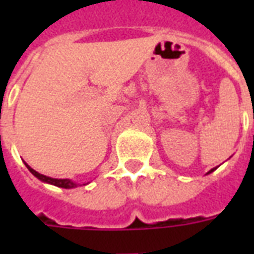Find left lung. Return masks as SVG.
Wrapping results in <instances>:
<instances>
[{
	"label": "left lung",
	"instance_id": "1",
	"mask_svg": "<svg viewBox=\"0 0 254 254\" xmlns=\"http://www.w3.org/2000/svg\"><path fill=\"white\" fill-rule=\"evenodd\" d=\"M213 170H215V169H212V170H211V171H213ZM211 171H209V173H211Z\"/></svg>",
	"mask_w": 254,
	"mask_h": 254
}]
</instances>
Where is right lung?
I'll list each match as a JSON object with an SVG mask.
<instances>
[{"mask_svg": "<svg viewBox=\"0 0 254 254\" xmlns=\"http://www.w3.org/2000/svg\"><path fill=\"white\" fill-rule=\"evenodd\" d=\"M27 166V169L34 174V176L36 177V178H39L41 181L43 182H47V184H52V185H56V187H60V188H65V189H70V188H74L77 187V184H74V182H72L70 180H56V178H50V177H46L43 176V174H39L38 171H35L34 169H31L30 166Z\"/></svg>", "mask_w": 254, "mask_h": 254, "instance_id": "add662e5", "label": "right lung"}]
</instances>
